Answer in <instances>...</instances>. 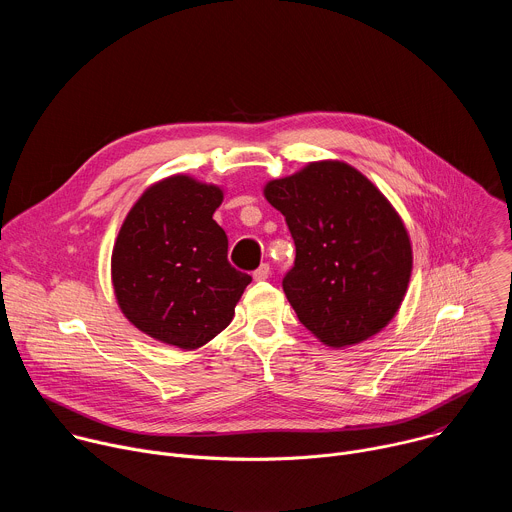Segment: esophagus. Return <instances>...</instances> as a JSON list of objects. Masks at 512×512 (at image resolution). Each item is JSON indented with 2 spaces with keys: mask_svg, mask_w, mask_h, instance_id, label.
<instances>
[{
  "mask_svg": "<svg viewBox=\"0 0 512 512\" xmlns=\"http://www.w3.org/2000/svg\"><path fill=\"white\" fill-rule=\"evenodd\" d=\"M269 273H271L269 265L263 263V265H259V267L253 271V279H255V281H265V279L269 277Z\"/></svg>",
  "mask_w": 512,
  "mask_h": 512,
  "instance_id": "obj_1",
  "label": "esophagus"
}]
</instances>
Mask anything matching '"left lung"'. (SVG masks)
Returning a JSON list of instances; mask_svg holds the SVG:
<instances>
[{
  "label": "left lung",
  "mask_w": 512,
  "mask_h": 512,
  "mask_svg": "<svg viewBox=\"0 0 512 512\" xmlns=\"http://www.w3.org/2000/svg\"><path fill=\"white\" fill-rule=\"evenodd\" d=\"M263 194L296 243L283 291L324 344L369 340L399 312L413 269L409 233L393 204L356 168L310 162Z\"/></svg>",
  "instance_id": "left-lung-1"
}]
</instances>
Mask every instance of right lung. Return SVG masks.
<instances>
[{"label": "right lung", "instance_id": "add662e5", "mask_svg": "<svg viewBox=\"0 0 512 512\" xmlns=\"http://www.w3.org/2000/svg\"><path fill=\"white\" fill-rule=\"evenodd\" d=\"M223 198L221 186L176 174L127 212L111 281L123 316L143 334L194 350L231 324L251 275L229 263L227 233L212 218Z\"/></svg>", "mask_w": 512, "mask_h": 512}]
</instances>
